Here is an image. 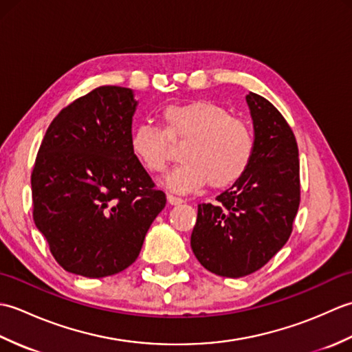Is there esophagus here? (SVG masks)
Segmentation results:
<instances>
[{
    "label": "esophagus",
    "instance_id": "1",
    "mask_svg": "<svg viewBox=\"0 0 352 352\" xmlns=\"http://www.w3.org/2000/svg\"><path fill=\"white\" fill-rule=\"evenodd\" d=\"M166 199H168V203L170 206H180V204H183V199L178 198V197H174V195H168Z\"/></svg>",
    "mask_w": 352,
    "mask_h": 352
}]
</instances>
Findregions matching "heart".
<instances>
[{
  "mask_svg": "<svg viewBox=\"0 0 352 352\" xmlns=\"http://www.w3.org/2000/svg\"><path fill=\"white\" fill-rule=\"evenodd\" d=\"M160 116L163 130L148 122L134 126L130 149L148 174H160L169 159L167 140L186 142L180 151L183 163L164 178L169 190L189 193L206 183L223 189L248 170L256 146L251 126L221 104L207 100L168 104Z\"/></svg>",
  "mask_w": 352,
  "mask_h": 352,
  "instance_id": "obj_1",
  "label": "heart"
}]
</instances>
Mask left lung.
Returning <instances> with one entry per match:
<instances>
[{"label": "left lung", "instance_id": "obj_1", "mask_svg": "<svg viewBox=\"0 0 352 352\" xmlns=\"http://www.w3.org/2000/svg\"><path fill=\"white\" fill-rule=\"evenodd\" d=\"M254 126L248 170L216 204H199L190 246L207 271L241 278L265 266L292 233L300 207V160L294 131L263 96L246 95Z\"/></svg>", "mask_w": 352, "mask_h": 352}]
</instances>
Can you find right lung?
Returning <instances> with one entry per match:
<instances>
[{
  "label": "right lung",
  "mask_w": 352,
  "mask_h": 352,
  "mask_svg": "<svg viewBox=\"0 0 352 352\" xmlns=\"http://www.w3.org/2000/svg\"><path fill=\"white\" fill-rule=\"evenodd\" d=\"M138 101L101 86L48 126L32 174L33 219L65 271L102 278L138 258L166 197L130 149Z\"/></svg>",
  "instance_id": "add662e5"
}]
</instances>
